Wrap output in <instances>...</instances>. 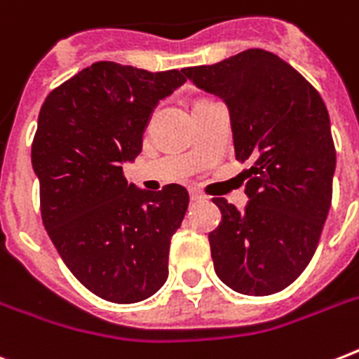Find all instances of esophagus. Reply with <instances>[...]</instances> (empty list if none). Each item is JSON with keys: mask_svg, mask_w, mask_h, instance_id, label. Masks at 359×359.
I'll return each mask as SVG.
<instances>
[{"mask_svg": "<svg viewBox=\"0 0 359 359\" xmlns=\"http://www.w3.org/2000/svg\"><path fill=\"white\" fill-rule=\"evenodd\" d=\"M190 199L191 201H203V199H205V196H203L201 191L190 190Z\"/></svg>", "mask_w": 359, "mask_h": 359, "instance_id": "1", "label": "esophagus"}]
</instances>
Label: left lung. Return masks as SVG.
Instances as JSON below:
<instances>
[{"label": "left lung", "instance_id": "8db88e82", "mask_svg": "<svg viewBox=\"0 0 359 359\" xmlns=\"http://www.w3.org/2000/svg\"><path fill=\"white\" fill-rule=\"evenodd\" d=\"M224 98L250 203L214 197L222 224L208 235L214 270L248 296L287 289L315 255L332 205L335 147L323 97L278 55L251 48L182 70Z\"/></svg>", "mask_w": 359, "mask_h": 359}]
</instances>
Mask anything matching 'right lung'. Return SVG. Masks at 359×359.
I'll return each instance as SVG.
<instances>
[{"label": "right lung", "instance_id": "1", "mask_svg": "<svg viewBox=\"0 0 359 359\" xmlns=\"http://www.w3.org/2000/svg\"><path fill=\"white\" fill-rule=\"evenodd\" d=\"M184 81L182 70L98 61L42 104L31 145L42 224L72 276L102 300L141 302L168 279L169 245L184 219L188 190H137L123 162L141 152L158 100Z\"/></svg>", "mask_w": 359, "mask_h": 359}]
</instances>
